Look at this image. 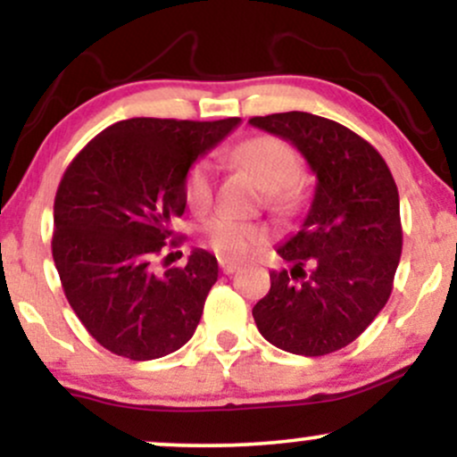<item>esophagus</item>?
Listing matches in <instances>:
<instances>
[{"instance_id": "obj_1", "label": "esophagus", "mask_w": 457, "mask_h": 457, "mask_svg": "<svg viewBox=\"0 0 457 457\" xmlns=\"http://www.w3.org/2000/svg\"><path fill=\"white\" fill-rule=\"evenodd\" d=\"M240 266L236 264V262H229V260H221V270L225 272V275H232V272L238 270Z\"/></svg>"}]
</instances>
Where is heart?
Instances as JSON below:
<instances>
[{"label": "heart", "mask_w": 457, "mask_h": 457, "mask_svg": "<svg viewBox=\"0 0 457 457\" xmlns=\"http://www.w3.org/2000/svg\"><path fill=\"white\" fill-rule=\"evenodd\" d=\"M234 161L253 176V180L269 193L277 208H287L296 199V178L301 171L295 150L281 139L260 135L243 141L234 150ZM185 202L191 211L211 206L214 191L212 162L199 159L187 170ZM204 240L223 260H245L269 243V232L258 223L236 221L232 217H214L204 225Z\"/></svg>", "instance_id": "b5f03b06"}]
</instances>
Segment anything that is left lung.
<instances>
[{"label": "left lung", "mask_w": 457, "mask_h": 457, "mask_svg": "<svg viewBox=\"0 0 457 457\" xmlns=\"http://www.w3.org/2000/svg\"><path fill=\"white\" fill-rule=\"evenodd\" d=\"M249 124L290 141L318 178L301 229L277 246L292 269L270 272L253 320L286 353L330 354L353 344L391 296L402 255L395 180L374 145L333 120L287 112Z\"/></svg>", "instance_id": "1"}]
</instances>
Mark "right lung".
<instances>
[{"instance_id":"1","label":"right lung","mask_w":457,"mask_h":457,"mask_svg":"<svg viewBox=\"0 0 457 457\" xmlns=\"http://www.w3.org/2000/svg\"><path fill=\"white\" fill-rule=\"evenodd\" d=\"M238 122L122 120L98 133L62 176L55 269L72 312L109 353L161 359L195 333L219 277L217 258L195 249L187 266L162 272L152 262L180 245L174 221L187 208V170Z\"/></svg>"}]
</instances>
